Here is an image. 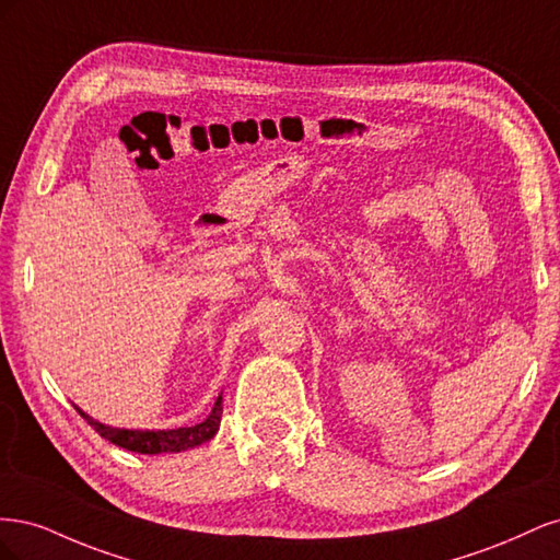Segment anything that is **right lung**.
<instances>
[{
  "label": "right lung",
  "instance_id": "1",
  "mask_svg": "<svg viewBox=\"0 0 560 560\" xmlns=\"http://www.w3.org/2000/svg\"><path fill=\"white\" fill-rule=\"evenodd\" d=\"M222 409L224 401L222 395L217 397L212 413L198 422V425L191 428H177V430H159V432H140V430H118V428H107L103 422L93 420L91 416L83 413L81 409H77L83 418H86L89 425L103 436L107 442L121 446L126 451L132 453H144V455H156V453H179L186 448H194L210 442V439L217 434L219 422H222Z\"/></svg>",
  "mask_w": 560,
  "mask_h": 560
}]
</instances>
